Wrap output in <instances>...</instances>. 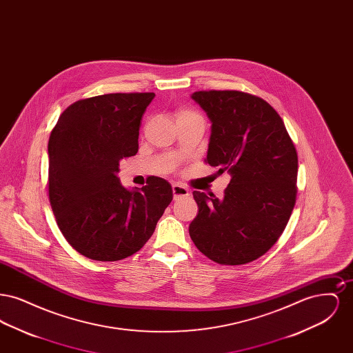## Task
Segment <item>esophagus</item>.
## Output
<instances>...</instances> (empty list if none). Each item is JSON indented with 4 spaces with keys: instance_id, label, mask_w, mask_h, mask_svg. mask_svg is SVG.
I'll use <instances>...</instances> for the list:
<instances>
[{
    "instance_id": "esophagus-1",
    "label": "esophagus",
    "mask_w": 353,
    "mask_h": 353,
    "mask_svg": "<svg viewBox=\"0 0 353 353\" xmlns=\"http://www.w3.org/2000/svg\"><path fill=\"white\" fill-rule=\"evenodd\" d=\"M172 190H173V197H174V200H179L180 197L189 196V190H188L185 186H183V185L173 184L172 185Z\"/></svg>"
}]
</instances>
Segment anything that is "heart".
Listing matches in <instances>:
<instances>
[{"mask_svg": "<svg viewBox=\"0 0 353 353\" xmlns=\"http://www.w3.org/2000/svg\"><path fill=\"white\" fill-rule=\"evenodd\" d=\"M190 115H197L196 112L193 111H189V110H180L177 112V118H181V117H190Z\"/></svg>", "mask_w": 353, "mask_h": 353, "instance_id": "b5f03b06", "label": "heart"}]
</instances>
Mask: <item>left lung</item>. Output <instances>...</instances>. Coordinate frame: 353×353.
Masks as SVG:
<instances>
[{
    "instance_id": "8db88e82",
    "label": "left lung",
    "mask_w": 353,
    "mask_h": 353,
    "mask_svg": "<svg viewBox=\"0 0 353 353\" xmlns=\"http://www.w3.org/2000/svg\"><path fill=\"white\" fill-rule=\"evenodd\" d=\"M212 121L206 163L228 172L219 200L193 192L199 214L189 225L197 249L219 265H245L269 252L296 201L298 154L268 101L241 91L192 94Z\"/></svg>"
}]
</instances>
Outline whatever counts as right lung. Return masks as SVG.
<instances>
[{
  "mask_svg": "<svg viewBox=\"0 0 353 353\" xmlns=\"http://www.w3.org/2000/svg\"><path fill=\"white\" fill-rule=\"evenodd\" d=\"M153 92L105 94L75 101L49 139V199L68 243L84 256L114 262L139 252L172 199L167 180L120 184L119 163L139 151V128Z\"/></svg>",
  "mask_w": 353,
  "mask_h": 353,
  "instance_id": "obj_1",
  "label": "right lung"
}]
</instances>
